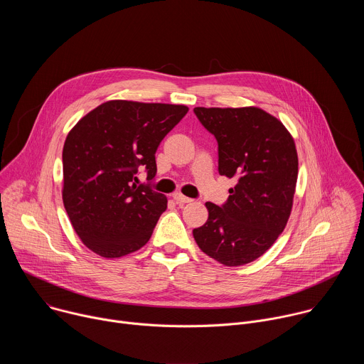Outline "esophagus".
<instances>
[{"instance_id":"esophagus-1","label":"esophagus","mask_w":364,"mask_h":364,"mask_svg":"<svg viewBox=\"0 0 364 364\" xmlns=\"http://www.w3.org/2000/svg\"><path fill=\"white\" fill-rule=\"evenodd\" d=\"M173 198L176 200V203H177V204H184V203H190V201H193L191 198H188V197H186V196L180 194V193L173 194Z\"/></svg>"}]
</instances>
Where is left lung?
Returning <instances> with one entry per match:
<instances>
[{
    "mask_svg": "<svg viewBox=\"0 0 364 364\" xmlns=\"http://www.w3.org/2000/svg\"><path fill=\"white\" fill-rule=\"evenodd\" d=\"M219 144V174L235 178L220 207L205 203L207 222L193 230L198 247L225 267L262 256L289 219L298 155L292 135L274 115L256 107L194 108Z\"/></svg>",
    "mask_w": 364,
    "mask_h": 364,
    "instance_id": "8db88e82",
    "label": "left lung"
}]
</instances>
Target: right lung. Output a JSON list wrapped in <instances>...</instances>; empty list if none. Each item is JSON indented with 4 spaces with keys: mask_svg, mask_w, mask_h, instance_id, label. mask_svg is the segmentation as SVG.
<instances>
[{
    "mask_svg": "<svg viewBox=\"0 0 364 364\" xmlns=\"http://www.w3.org/2000/svg\"><path fill=\"white\" fill-rule=\"evenodd\" d=\"M188 112L186 105L108 100L86 114L63 146V204L86 247L102 257L141 249L167 209V197L139 184L157 173L155 152Z\"/></svg>",
    "mask_w": 364,
    "mask_h": 364,
    "instance_id": "1",
    "label": "right lung"
}]
</instances>
